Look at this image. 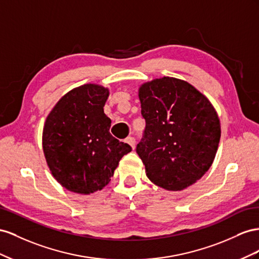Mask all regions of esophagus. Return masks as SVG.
I'll list each match as a JSON object with an SVG mask.
<instances>
[{"instance_id":"esophagus-1","label":"esophagus","mask_w":259,"mask_h":259,"mask_svg":"<svg viewBox=\"0 0 259 259\" xmlns=\"http://www.w3.org/2000/svg\"><path fill=\"white\" fill-rule=\"evenodd\" d=\"M125 143H128L132 149H135L136 146V139L134 137H128L127 139H125Z\"/></svg>"}]
</instances>
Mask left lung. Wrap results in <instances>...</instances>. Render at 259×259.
Segmentation results:
<instances>
[{"instance_id":"8db88e82","label":"left lung","mask_w":259,"mask_h":259,"mask_svg":"<svg viewBox=\"0 0 259 259\" xmlns=\"http://www.w3.org/2000/svg\"><path fill=\"white\" fill-rule=\"evenodd\" d=\"M143 138L137 153L156 186L181 191L201 179L215 159L220 122L208 99L187 81L155 79L139 89Z\"/></svg>"}]
</instances>
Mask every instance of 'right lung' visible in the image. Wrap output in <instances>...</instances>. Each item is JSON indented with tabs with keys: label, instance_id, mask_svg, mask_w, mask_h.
Listing matches in <instances>:
<instances>
[{
	"label": "right lung",
	"instance_id": "right-lung-1",
	"mask_svg": "<svg viewBox=\"0 0 259 259\" xmlns=\"http://www.w3.org/2000/svg\"><path fill=\"white\" fill-rule=\"evenodd\" d=\"M108 90L98 84L73 89L57 102L43 128V152L50 170L71 192L90 194L110 181L118 162L131 152L109 132L104 114Z\"/></svg>",
	"mask_w": 259,
	"mask_h": 259
}]
</instances>
